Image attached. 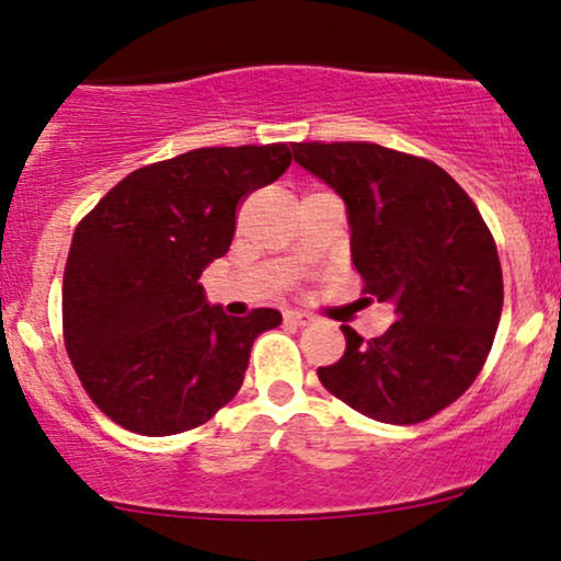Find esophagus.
Returning a JSON list of instances; mask_svg holds the SVG:
<instances>
[{
  "mask_svg": "<svg viewBox=\"0 0 561 561\" xmlns=\"http://www.w3.org/2000/svg\"><path fill=\"white\" fill-rule=\"evenodd\" d=\"M285 321L293 323V325H308L310 321H313V318H310L308 313H300V310H287Z\"/></svg>",
  "mask_w": 561,
  "mask_h": 561,
  "instance_id": "esophagus-1",
  "label": "esophagus"
}]
</instances>
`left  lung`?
<instances>
[{"instance_id": "obj_1", "label": "left lung", "mask_w": 561, "mask_h": 561, "mask_svg": "<svg viewBox=\"0 0 561 561\" xmlns=\"http://www.w3.org/2000/svg\"><path fill=\"white\" fill-rule=\"evenodd\" d=\"M293 152L344 198L367 300L396 305L378 339L342 325L344 357L318 380L370 420H430L469 391L492 350L505 300L492 232L432 160L373 141H297Z\"/></svg>"}]
</instances>
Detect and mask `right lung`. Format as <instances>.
Instances as JSON below:
<instances>
[{"label":"right lung","mask_w":561,"mask_h":561,"mask_svg":"<svg viewBox=\"0 0 561 561\" xmlns=\"http://www.w3.org/2000/svg\"><path fill=\"white\" fill-rule=\"evenodd\" d=\"M293 162L285 141L202 147L118 181L77 225L61 287L64 346L108 420L165 437L209 422L282 313L209 308L198 276L225 256L238 207Z\"/></svg>","instance_id":"obj_1"}]
</instances>
